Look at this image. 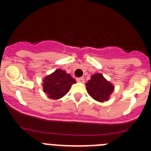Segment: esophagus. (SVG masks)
<instances>
[{
	"instance_id": "34e87169",
	"label": "esophagus",
	"mask_w": 151,
	"mask_h": 151,
	"mask_svg": "<svg viewBox=\"0 0 151 151\" xmlns=\"http://www.w3.org/2000/svg\"><path fill=\"white\" fill-rule=\"evenodd\" d=\"M76 81L78 82H81V83H83V82H85V79H84V78H82V77H81V78H77Z\"/></svg>"
}]
</instances>
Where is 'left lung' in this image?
Here are the masks:
<instances>
[{"instance_id": "8db88e82", "label": "left lung", "mask_w": 151, "mask_h": 151, "mask_svg": "<svg viewBox=\"0 0 151 151\" xmlns=\"http://www.w3.org/2000/svg\"><path fill=\"white\" fill-rule=\"evenodd\" d=\"M86 89L88 94L94 100L100 102L107 101L113 91V85L107 82L100 73L93 75L88 83Z\"/></svg>"}]
</instances>
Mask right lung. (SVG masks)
I'll list each match as a JSON object with an SVG mask.
<instances>
[{
  "label": "right lung",
  "mask_w": 151,
  "mask_h": 151,
  "mask_svg": "<svg viewBox=\"0 0 151 151\" xmlns=\"http://www.w3.org/2000/svg\"><path fill=\"white\" fill-rule=\"evenodd\" d=\"M76 80L65 71L57 69L43 80L44 91L52 99H60L69 91Z\"/></svg>",
  "instance_id": "obj_1"
}]
</instances>
